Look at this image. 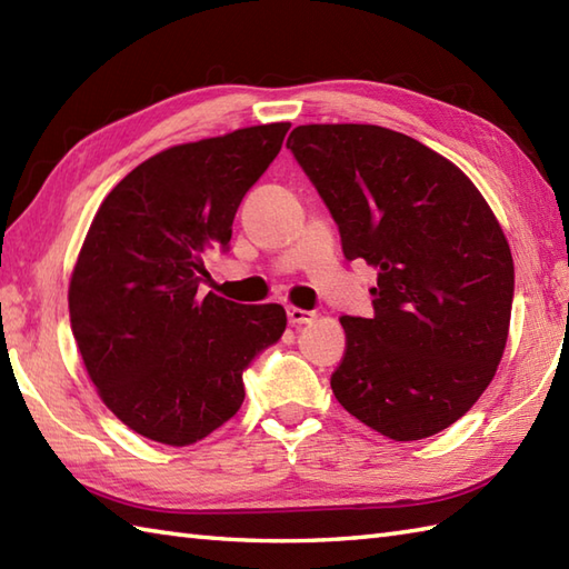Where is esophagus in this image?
Listing matches in <instances>:
<instances>
[{
    "mask_svg": "<svg viewBox=\"0 0 569 569\" xmlns=\"http://www.w3.org/2000/svg\"><path fill=\"white\" fill-rule=\"evenodd\" d=\"M288 312V322H291L293 325V328H298V325H308V322H312V320H316L318 316H316V312H312V310H303V308H288L286 310Z\"/></svg>",
    "mask_w": 569,
    "mask_h": 569,
    "instance_id": "esophagus-1",
    "label": "esophagus"
}]
</instances>
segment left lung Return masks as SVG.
I'll list each match as a JSON object with an SVG mask.
<instances>
[{"instance_id": "left-lung-1", "label": "left lung", "mask_w": 569, "mask_h": 569, "mask_svg": "<svg viewBox=\"0 0 569 569\" xmlns=\"http://www.w3.org/2000/svg\"><path fill=\"white\" fill-rule=\"evenodd\" d=\"M286 147L340 227L349 261L379 269L371 318H340L330 386L365 426L406 442L450 428L497 373L513 259L475 183L398 131L296 127Z\"/></svg>"}]
</instances>
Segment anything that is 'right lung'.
I'll return each mask as SVG.
<instances>
[{
	"label": "right lung",
	"mask_w": 569,
	"mask_h": 569,
	"mask_svg": "<svg viewBox=\"0 0 569 569\" xmlns=\"http://www.w3.org/2000/svg\"><path fill=\"white\" fill-rule=\"evenodd\" d=\"M288 122L180 143L137 166L100 204L70 276V328L104 406L143 438L186 447L244 401L241 373L281 340L286 310L200 296L241 198Z\"/></svg>",
	"instance_id": "right-lung-1"
}]
</instances>
